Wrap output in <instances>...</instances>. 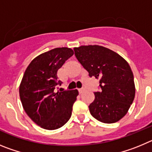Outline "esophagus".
<instances>
[{
  "label": "esophagus",
  "instance_id": "esophagus-1",
  "mask_svg": "<svg viewBox=\"0 0 152 152\" xmlns=\"http://www.w3.org/2000/svg\"><path fill=\"white\" fill-rule=\"evenodd\" d=\"M84 89H83V88H81V89H78V92H79V94H82L83 92H84Z\"/></svg>",
  "mask_w": 152,
  "mask_h": 152
}]
</instances>
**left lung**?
<instances>
[{
  "mask_svg": "<svg viewBox=\"0 0 152 152\" xmlns=\"http://www.w3.org/2000/svg\"><path fill=\"white\" fill-rule=\"evenodd\" d=\"M79 62L90 77L100 79V92H94L90 113L104 123L118 122L127 113L135 98L133 73L129 64L118 53L98 45L74 48Z\"/></svg>",
  "mask_w": 152,
  "mask_h": 152,
  "instance_id": "1",
  "label": "left lung"
}]
</instances>
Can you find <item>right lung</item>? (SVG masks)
Returning <instances> with one entry per match:
<instances>
[{"instance_id": "1", "label": "right lung", "mask_w": 152, "mask_h": 152, "mask_svg": "<svg viewBox=\"0 0 152 152\" xmlns=\"http://www.w3.org/2000/svg\"><path fill=\"white\" fill-rule=\"evenodd\" d=\"M74 52L67 47L42 53L29 63L20 84L19 93L24 110L36 124L47 130L64 126L72 116L77 90L54 92L58 70Z\"/></svg>"}]
</instances>
